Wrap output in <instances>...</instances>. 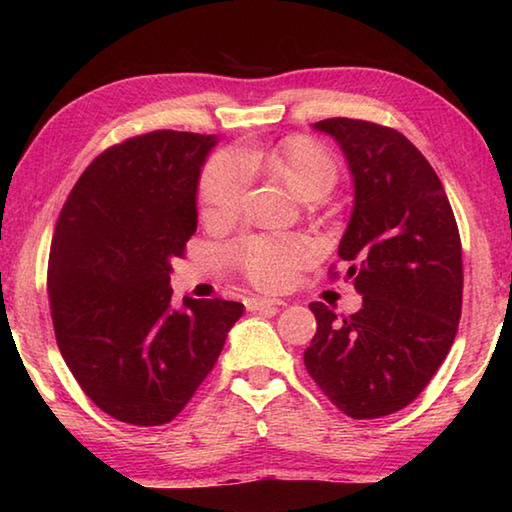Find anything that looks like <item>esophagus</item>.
<instances>
[{
  "label": "esophagus",
  "instance_id": "34e87169",
  "mask_svg": "<svg viewBox=\"0 0 512 512\" xmlns=\"http://www.w3.org/2000/svg\"><path fill=\"white\" fill-rule=\"evenodd\" d=\"M246 309L248 311H264V309H280L287 305L284 300H277V298H262V296H253V298H246Z\"/></svg>",
  "mask_w": 512,
  "mask_h": 512
}]
</instances>
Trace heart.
Segmentation results:
<instances>
[{
	"mask_svg": "<svg viewBox=\"0 0 512 512\" xmlns=\"http://www.w3.org/2000/svg\"><path fill=\"white\" fill-rule=\"evenodd\" d=\"M271 169L300 198L325 196L336 183V162L307 137H291L268 153L223 151L207 162L198 185L203 214L225 219L237 210L250 180V167ZM237 264L259 287H280L311 257L309 239L298 235H253L232 248Z\"/></svg>",
	"mask_w": 512,
	"mask_h": 512,
	"instance_id": "b5f03b06",
	"label": "heart"
}]
</instances>
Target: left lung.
I'll use <instances>...</instances> for the list:
<instances>
[{"label": "left lung", "mask_w": 512, "mask_h": 512, "mask_svg": "<svg viewBox=\"0 0 512 512\" xmlns=\"http://www.w3.org/2000/svg\"><path fill=\"white\" fill-rule=\"evenodd\" d=\"M348 160L354 207L339 244L363 305L348 318L311 302L305 366L354 420L404 409L452 348L463 305L461 237L443 183L393 128L334 117L314 124Z\"/></svg>", "instance_id": "1"}]
</instances>
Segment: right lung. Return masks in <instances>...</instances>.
Returning a JSON list of instances; mask_svg holds the SVG:
<instances>
[{"mask_svg": "<svg viewBox=\"0 0 512 512\" xmlns=\"http://www.w3.org/2000/svg\"><path fill=\"white\" fill-rule=\"evenodd\" d=\"M214 135L153 131L110 146L60 210L47 291L60 354L83 393L112 418L171 422L210 375L232 300L171 307V259L198 223V178Z\"/></svg>", "mask_w": 512, "mask_h": 512, "instance_id": "1", "label": "right lung"}]
</instances>
